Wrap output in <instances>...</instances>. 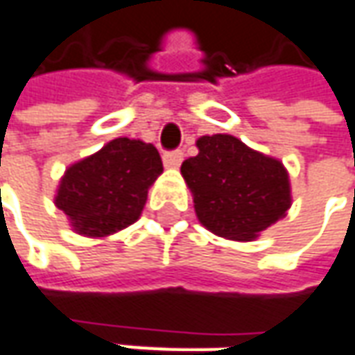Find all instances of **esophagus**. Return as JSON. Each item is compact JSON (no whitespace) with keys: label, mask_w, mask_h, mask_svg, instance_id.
Returning <instances> with one entry per match:
<instances>
[{"label":"esophagus","mask_w":355,"mask_h":355,"mask_svg":"<svg viewBox=\"0 0 355 355\" xmlns=\"http://www.w3.org/2000/svg\"><path fill=\"white\" fill-rule=\"evenodd\" d=\"M182 157H184V153L177 149V151H168L163 155V163H165V167L168 168H177L180 167V163H182Z\"/></svg>","instance_id":"1"}]
</instances>
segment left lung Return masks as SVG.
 <instances>
[{"label": "left lung", "mask_w": 355, "mask_h": 355, "mask_svg": "<svg viewBox=\"0 0 355 355\" xmlns=\"http://www.w3.org/2000/svg\"><path fill=\"white\" fill-rule=\"evenodd\" d=\"M198 155L180 173L192 192L200 223L231 241H254L291 206L282 161L259 153L229 134L202 136Z\"/></svg>", "instance_id": "8db88e82"}]
</instances>
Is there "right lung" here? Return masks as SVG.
<instances>
[{"label":"right lung","instance_id":"add662e5","mask_svg":"<svg viewBox=\"0 0 355 355\" xmlns=\"http://www.w3.org/2000/svg\"><path fill=\"white\" fill-rule=\"evenodd\" d=\"M161 173L163 163L151 144L116 137L66 168L54 204L76 233L107 237L137 221Z\"/></svg>","mask_w":355,"mask_h":355}]
</instances>
